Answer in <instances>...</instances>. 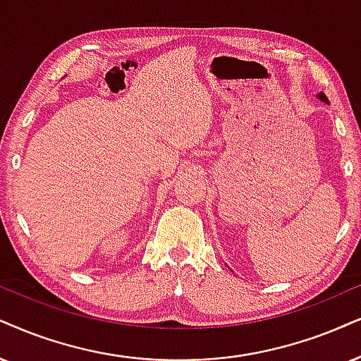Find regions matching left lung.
Here are the masks:
<instances>
[{"label":"left lung","instance_id":"1","mask_svg":"<svg viewBox=\"0 0 361 361\" xmlns=\"http://www.w3.org/2000/svg\"><path fill=\"white\" fill-rule=\"evenodd\" d=\"M317 98H320V99H322V102H323V103H326V104H330V103H328V98H326V97H325V94H323V93H322V91H320V93H318V94H317Z\"/></svg>","mask_w":361,"mask_h":361}]
</instances>
